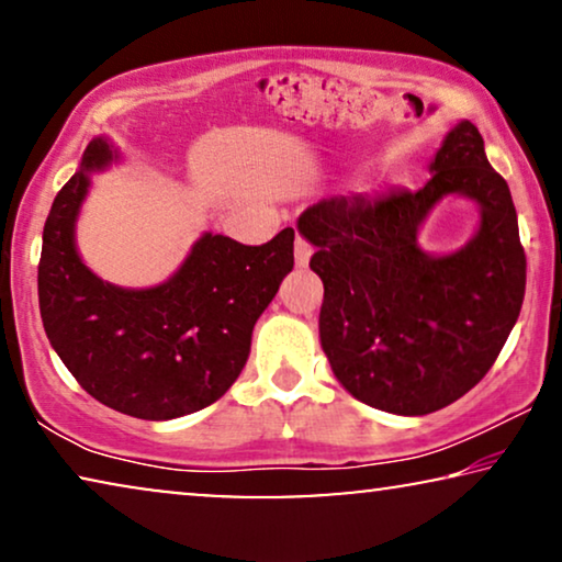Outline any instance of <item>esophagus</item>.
I'll return each instance as SVG.
<instances>
[{
	"label": "esophagus",
	"mask_w": 562,
	"mask_h": 562,
	"mask_svg": "<svg viewBox=\"0 0 562 562\" xmlns=\"http://www.w3.org/2000/svg\"><path fill=\"white\" fill-rule=\"evenodd\" d=\"M294 258H296V266L299 268H306L310 266V258H312V245L304 240V237H296L294 243Z\"/></svg>",
	"instance_id": "obj_1"
}]
</instances>
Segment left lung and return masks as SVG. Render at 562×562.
<instances>
[{"label": "left lung", "mask_w": 562, "mask_h": 562, "mask_svg": "<svg viewBox=\"0 0 562 562\" xmlns=\"http://www.w3.org/2000/svg\"><path fill=\"white\" fill-rule=\"evenodd\" d=\"M429 173L419 191L329 196L296 220L325 283L319 342L335 379L358 402L402 417L458 402L488 373L527 281L509 187L473 122L450 127ZM445 195L471 198L480 227L460 249L429 254L418 229Z\"/></svg>", "instance_id": "obj_1"}]
</instances>
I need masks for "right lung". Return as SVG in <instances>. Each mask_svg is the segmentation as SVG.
I'll return each instance as SVG.
<instances>
[{
	"instance_id": "obj_1",
	"label": "right lung",
	"mask_w": 562,
	"mask_h": 562,
	"mask_svg": "<svg viewBox=\"0 0 562 562\" xmlns=\"http://www.w3.org/2000/svg\"><path fill=\"white\" fill-rule=\"evenodd\" d=\"M117 160L120 150L94 137L53 199L37 266L43 327L97 402L137 419H176L217 402L240 375L252 327L294 268V229L266 245L204 233L164 283L117 286L76 248L91 176Z\"/></svg>"
}]
</instances>
